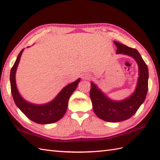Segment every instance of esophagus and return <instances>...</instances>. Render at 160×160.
I'll use <instances>...</instances> for the list:
<instances>
[{
    "instance_id": "esophagus-1",
    "label": "esophagus",
    "mask_w": 160,
    "mask_h": 160,
    "mask_svg": "<svg viewBox=\"0 0 160 160\" xmlns=\"http://www.w3.org/2000/svg\"><path fill=\"white\" fill-rule=\"evenodd\" d=\"M82 79L83 80H89V79H90V78H91V76L89 74H87V73H85V74H84L83 76H82Z\"/></svg>"
}]
</instances>
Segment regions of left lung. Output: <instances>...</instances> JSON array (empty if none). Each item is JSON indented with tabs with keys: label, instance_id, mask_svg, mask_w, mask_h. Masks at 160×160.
I'll return each mask as SVG.
<instances>
[{
	"label": "left lung",
	"instance_id": "left-lung-1",
	"mask_svg": "<svg viewBox=\"0 0 160 160\" xmlns=\"http://www.w3.org/2000/svg\"><path fill=\"white\" fill-rule=\"evenodd\" d=\"M117 46V53L131 56L136 60L139 67V78L136 89L131 96L122 101L110 100L98 89L96 84L91 83L90 98L94 113L101 120L108 122L124 121L132 117L144 102L148 91V70L147 64L138 51L127 45L114 41Z\"/></svg>",
	"mask_w": 160,
	"mask_h": 160
}]
</instances>
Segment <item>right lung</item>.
<instances>
[{
	"mask_svg": "<svg viewBox=\"0 0 160 160\" xmlns=\"http://www.w3.org/2000/svg\"><path fill=\"white\" fill-rule=\"evenodd\" d=\"M23 50L24 49L19 53L10 72V84L13 100L19 109L32 121L41 124L54 123L60 120L66 113L69 98L76 90L80 79L79 78L64 87L58 95L49 103L38 105L28 102L20 96L16 84V71Z\"/></svg>",
	"mask_w": 160,
	"mask_h": 160,
	"instance_id": "right-lung-1",
	"label": "right lung"
}]
</instances>
